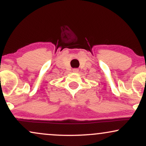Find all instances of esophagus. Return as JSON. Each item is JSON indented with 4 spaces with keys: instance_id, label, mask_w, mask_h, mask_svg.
<instances>
[{
    "instance_id": "esophagus-1",
    "label": "esophagus",
    "mask_w": 146,
    "mask_h": 146,
    "mask_svg": "<svg viewBox=\"0 0 146 146\" xmlns=\"http://www.w3.org/2000/svg\"><path fill=\"white\" fill-rule=\"evenodd\" d=\"M78 71H79L78 68H73V71L74 72V73H78Z\"/></svg>"
}]
</instances>
